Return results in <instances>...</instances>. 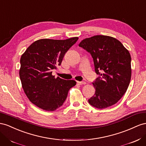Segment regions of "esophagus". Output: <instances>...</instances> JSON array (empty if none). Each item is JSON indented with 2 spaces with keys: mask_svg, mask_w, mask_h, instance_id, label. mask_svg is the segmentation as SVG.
Segmentation results:
<instances>
[{
  "mask_svg": "<svg viewBox=\"0 0 146 146\" xmlns=\"http://www.w3.org/2000/svg\"><path fill=\"white\" fill-rule=\"evenodd\" d=\"M77 83L78 85H80L86 84V82H79V81H77Z\"/></svg>",
  "mask_w": 146,
  "mask_h": 146,
  "instance_id": "34e87169",
  "label": "esophagus"
}]
</instances>
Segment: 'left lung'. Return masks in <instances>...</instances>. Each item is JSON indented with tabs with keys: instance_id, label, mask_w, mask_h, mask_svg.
Listing matches in <instances>:
<instances>
[{
	"instance_id": "obj_1",
	"label": "left lung",
	"mask_w": 146,
	"mask_h": 146,
	"mask_svg": "<svg viewBox=\"0 0 146 146\" xmlns=\"http://www.w3.org/2000/svg\"><path fill=\"white\" fill-rule=\"evenodd\" d=\"M78 46L91 54L95 72L100 75L93 83L96 91L88 102L98 109L116 104L127 92L131 80L129 51L115 38L103 35L85 38Z\"/></svg>"
}]
</instances>
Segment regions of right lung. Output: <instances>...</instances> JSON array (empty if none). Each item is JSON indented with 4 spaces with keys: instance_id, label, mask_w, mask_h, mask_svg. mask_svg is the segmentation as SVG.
Segmentation results:
<instances>
[{
    "instance_id": "right-lung-1",
    "label": "right lung",
    "mask_w": 146,
    "mask_h": 146,
    "mask_svg": "<svg viewBox=\"0 0 146 146\" xmlns=\"http://www.w3.org/2000/svg\"><path fill=\"white\" fill-rule=\"evenodd\" d=\"M78 39H39L21 55L19 74L22 87L29 101L38 108L55 111L64 103L69 90L76 85L73 80L55 78L52 70L61 64L65 53Z\"/></svg>"
}]
</instances>
